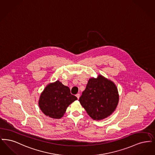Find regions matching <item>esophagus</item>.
<instances>
[{"label": "esophagus", "instance_id": "1", "mask_svg": "<svg viewBox=\"0 0 155 155\" xmlns=\"http://www.w3.org/2000/svg\"><path fill=\"white\" fill-rule=\"evenodd\" d=\"M76 97L78 98V99H79V97H80V94H77L76 95Z\"/></svg>", "mask_w": 155, "mask_h": 155}]
</instances>
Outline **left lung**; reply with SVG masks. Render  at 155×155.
I'll list each match as a JSON object with an SVG mask.
<instances>
[{
	"label": "left lung",
	"mask_w": 155,
	"mask_h": 155,
	"mask_svg": "<svg viewBox=\"0 0 155 155\" xmlns=\"http://www.w3.org/2000/svg\"><path fill=\"white\" fill-rule=\"evenodd\" d=\"M79 101L94 120H102L114 112L119 102L117 88L114 83L101 75L91 78Z\"/></svg>",
	"instance_id": "left-lung-1"
}]
</instances>
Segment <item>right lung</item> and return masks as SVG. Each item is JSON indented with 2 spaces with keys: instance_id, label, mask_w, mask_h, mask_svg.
<instances>
[{
  "instance_id": "obj_1",
  "label": "right lung",
  "mask_w": 155,
  "mask_h": 155,
  "mask_svg": "<svg viewBox=\"0 0 155 155\" xmlns=\"http://www.w3.org/2000/svg\"><path fill=\"white\" fill-rule=\"evenodd\" d=\"M77 100L69 88L60 81L49 84L41 94L39 105L43 114L54 119H60L68 107Z\"/></svg>"
}]
</instances>
